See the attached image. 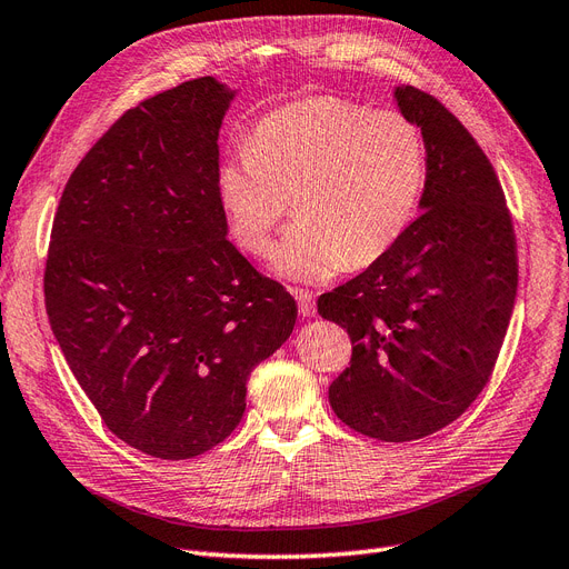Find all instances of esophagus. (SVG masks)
Wrapping results in <instances>:
<instances>
[{"instance_id": "esophagus-1", "label": "esophagus", "mask_w": 569, "mask_h": 569, "mask_svg": "<svg viewBox=\"0 0 569 569\" xmlns=\"http://www.w3.org/2000/svg\"><path fill=\"white\" fill-rule=\"evenodd\" d=\"M292 296H296V300H298V307H300L302 317H313V311H317V307H313L311 292L305 290V288H292Z\"/></svg>"}]
</instances>
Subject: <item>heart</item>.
Instances as JSON below:
<instances>
[{
	"label": "heart",
	"instance_id": "b5f03b06",
	"mask_svg": "<svg viewBox=\"0 0 569 569\" xmlns=\"http://www.w3.org/2000/svg\"><path fill=\"white\" fill-rule=\"evenodd\" d=\"M425 182V140L410 117L317 96L267 114L246 152L222 166L218 192L231 237L250 256H264L296 199L302 218L273 248L271 269L328 281L396 246Z\"/></svg>",
	"mask_w": 569,
	"mask_h": 569
}]
</instances>
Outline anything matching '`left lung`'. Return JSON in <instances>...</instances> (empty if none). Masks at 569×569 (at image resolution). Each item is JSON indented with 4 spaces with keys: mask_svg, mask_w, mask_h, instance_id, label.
<instances>
[{
    "mask_svg": "<svg viewBox=\"0 0 569 569\" xmlns=\"http://www.w3.org/2000/svg\"><path fill=\"white\" fill-rule=\"evenodd\" d=\"M422 129L419 213L359 277L319 298L347 328L351 363L328 389L342 422L406 443L467 412L490 382L518 288L513 220L486 152L443 102L396 87Z\"/></svg>",
    "mask_w": 569,
    "mask_h": 569,
    "instance_id": "8db88e82",
    "label": "left lung"
}]
</instances>
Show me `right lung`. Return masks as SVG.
<instances>
[{
    "mask_svg": "<svg viewBox=\"0 0 569 569\" xmlns=\"http://www.w3.org/2000/svg\"><path fill=\"white\" fill-rule=\"evenodd\" d=\"M234 91L199 77L123 112L72 171L44 269L49 323L102 422L159 459L234 431L250 370L298 305L227 239L218 133Z\"/></svg>",
    "mask_w": 569,
    "mask_h": 569,
    "instance_id": "obj_1",
    "label": "right lung"
}]
</instances>
